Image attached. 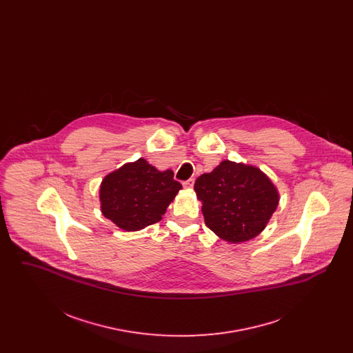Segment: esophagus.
<instances>
[{"label":"esophagus","mask_w":353,"mask_h":353,"mask_svg":"<svg viewBox=\"0 0 353 353\" xmlns=\"http://www.w3.org/2000/svg\"><path fill=\"white\" fill-rule=\"evenodd\" d=\"M185 188H188V189H190V188H193V185H194V180L193 179H189V180H186L183 183Z\"/></svg>","instance_id":"34e87169"}]
</instances>
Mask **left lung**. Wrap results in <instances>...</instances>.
<instances>
[{
    "label": "left lung",
    "instance_id": "8db88e82",
    "mask_svg": "<svg viewBox=\"0 0 353 353\" xmlns=\"http://www.w3.org/2000/svg\"><path fill=\"white\" fill-rule=\"evenodd\" d=\"M194 190L202 201L206 226L233 243L259 234L279 202L278 192L265 173L229 160L201 174Z\"/></svg>",
    "mask_w": 353,
    "mask_h": 353
}]
</instances>
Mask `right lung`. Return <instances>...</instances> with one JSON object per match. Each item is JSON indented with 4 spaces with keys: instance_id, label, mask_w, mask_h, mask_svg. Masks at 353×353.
I'll return each instance as SVG.
<instances>
[{
    "instance_id": "1",
    "label": "right lung",
    "mask_w": 353,
    "mask_h": 353,
    "mask_svg": "<svg viewBox=\"0 0 353 353\" xmlns=\"http://www.w3.org/2000/svg\"><path fill=\"white\" fill-rule=\"evenodd\" d=\"M181 188L172 170L159 172L139 159L104 177L101 213L123 230H140L161 219Z\"/></svg>"
}]
</instances>
